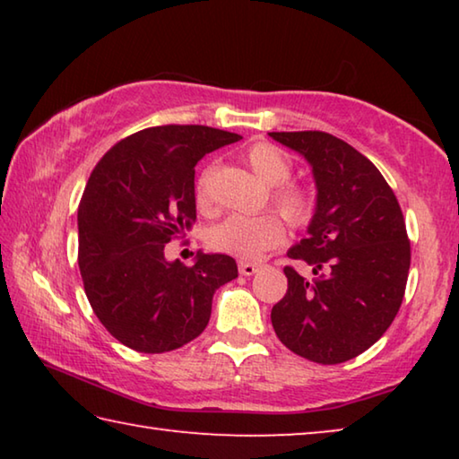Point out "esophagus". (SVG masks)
<instances>
[{
    "mask_svg": "<svg viewBox=\"0 0 459 459\" xmlns=\"http://www.w3.org/2000/svg\"><path fill=\"white\" fill-rule=\"evenodd\" d=\"M259 269H261L259 263H243V261L238 263V273H240V275H245V277H251V275H255V273H257Z\"/></svg>",
    "mask_w": 459,
    "mask_h": 459,
    "instance_id": "obj_1",
    "label": "esophagus"
}]
</instances>
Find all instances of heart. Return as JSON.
<instances>
[{
    "label": "heart",
    "instance_id": "1",
    "mask_svg": "<svg viewBox=\"0 0 459 459\" xmlns=\"http://www.w3.org/2000/svg\"><path fill=\"white\" fill-rule=\"evenodd\" d=\"M245 161L263 182L271 186V204L291 227H304L312 221L316 200L304 186L287 182L293 174V161L281 147L267 142L253 143L245 152ZM196 202L202 211L212 208L208 176H202L196 184ZM283 237V224L275 214H232L211 229L208 245L232 257L251 261L277 247Z\"/></svg>",
    "mask_w": 459,
    "mask_h": 459
}]
</instances>
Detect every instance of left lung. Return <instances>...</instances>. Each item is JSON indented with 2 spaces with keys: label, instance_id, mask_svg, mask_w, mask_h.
Instances as JSON below:
<instances>
[{
  "label": "left lung",
  "instance_id": "left-lung-1",
  "mask_svg": "<svg viewBox=\"0 0 459 459\" xmlns=\"http://www.w3.org/2000/svg\"><path fill=\"white\" fill-rule=\"evenodd\" d=\"M314 172L317 202L307 237L287 257V291L271 309L277 338L301 359L340 364L375 344L405 295L411 243L397 196L368 158L325 131H273Z\"/></svg>",
  "mask_w": 459,
  "mask_h": 459
}]
</instances>
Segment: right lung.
<instances>
[{
	"label": "right lung",
	"instance_id": "obj_1",
	"mask_svg": "<svg viewBox=\"0 0 459 459\" xmlns=\"http://www.w3.org/2000/svg\"><path fill=\"white\" fill-rule=\"evenodd\" d=\"M240 135L206 126L147 127L115 143L79 206V267L92 312L131 351L161 354L198 338L212 295L238 277L229 255L192 267L164 248L196 221L194 166Z\"/></svg>",
	"mask_w": 459,
	"mask_h": 459
}]
</instances>
